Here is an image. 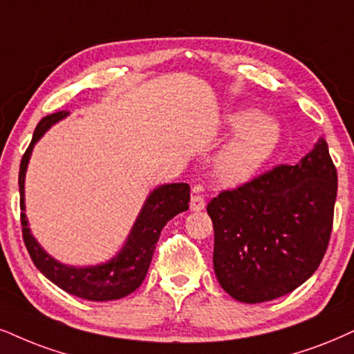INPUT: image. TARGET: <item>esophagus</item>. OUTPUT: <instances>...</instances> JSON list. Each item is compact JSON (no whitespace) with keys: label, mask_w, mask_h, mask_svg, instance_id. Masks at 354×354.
Here are the masks:
<instances>
[{"label":"esophagus","mask_w":354,"mask_h":354,"mask_svg":"<svg viewBox=\"0 0 354 354\" xmlns=\"http://www.w3.org/2000/svg\"><path fill=\"white\" fill-rule=\"evenodd\" d=\"M194 192H195V194L192 195V198H190V208L194 212L203 210V208H205V197L202 194H197L198 189H195Z\"/></svg>","instance_id":"1"}]
</instances>
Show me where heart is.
<instances>
[{
    "label": "heart",
    "mask_w": 354,
    "mask_h": 354,
    "mask_svg": "<svg viewBox=\"0 0 354 354\" xmlns=\"http://www.w3.org/2000/svg\"><path fill=\"white\" fill-rule=\"evenodd\" d=\"M233 128H241L215 159V174L225 184H241L251 178L276 151L281 128L272 118L241 111L230 116Z\"/></svg>",
    "instance_id": "1"
}]
</instances>
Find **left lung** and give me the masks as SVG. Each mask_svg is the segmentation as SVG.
Masks as SVG:
<instances>
[{
    "label": "left lung",
    "instance_id": "1",
    "mask_svg": "<svg viewBox=\"0 0 354 354\" xmlns=\"http://www.w3.org/2000/svg\"><path fill=\"white\" fill-rule=\"evenodd\" d=\"M337 190V167L324 139L299 164L276 165L221 190L207 205L220 286L246 304L302 286L328 248Z\"/></svg>",
    "mask_w": 354,
    "mask_h": 354
}]
</instances>
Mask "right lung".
<instances>
[{
    "label": "right lung",
    "mask_w": 354,
    "mask_h": 354,
    "mask_svg": "<svg viewBox=\"0 0 354 354\" xmlns=\"http://www.w3.org/2000/svg\"><path fill=\"white\" fill-rule=\"evenodd\" d=\"M67 111H57L42 118L34 131L32 141L26 149L19 165V207L21 226H23V239L32 263L41 272L54 282L57 287L75 295V297L106 302L126 297L141 286L146 277L147 269L156 251V243L159 241L160 231L174 216L180 212L189 210L190 185L189 184H169L156 189L144 203L141 215L131 231L128 243L115 259L110 263L95 266V268H67L57 263L47 254L32 238L28 228V220L24 215V176L30 152L39 138L50 128L52 124L67 116Z\"/></svg>",
    "instance_id": "obj_1"
}]
</instances>
